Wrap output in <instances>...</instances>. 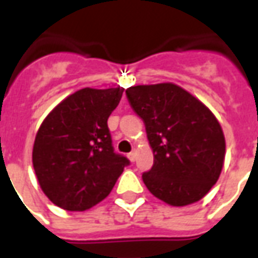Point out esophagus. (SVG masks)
<instances>
[{"instance_id": "1", "label": "esophagus", "mask_w": 258, "mask_h": 258, "mask_svg": "<svg viewBox=\"0 0 258 258\" xmlns=\"http://www.w3.org/2000/svg\"><path fill=\"white\" fill-rule=\"evenodd\" d=\"M128 159H130V162H135V159H137V153H135V152L128 153Z\"/></svg>"}]
</instances>
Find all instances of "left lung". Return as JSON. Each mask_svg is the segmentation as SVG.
Instances as JSON below:
<instances>
[{
  "label": "left lung",
  "mask_w": 258,
  "mask_h": 258,
  "mask_svg": "<svg viewBox=\"0 0 258 258\" xmlns=\"http://www.w3.org/2000/svg\"><path fill=\"white\" fill-rule=\"evenodd\" d=\"M125 95L145 124L153 151V166L142 174L146 188L171 206L202 199L217 182L225 157L216 116L171 83L130 87Z\"/></svg>",
  "instance_id": "8db88e82"
}]
</instances>
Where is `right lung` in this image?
Here are the masks:
<instances>
[{"instance_id": "right-lung-1", "label": "right lung", "mask_w": 258, "mask_h": 258, "mask_svg": "<svg viewBox=\"0 0 258 258\" xmlns=\"http://www.w3.org/2000/svg\"><path fill=\"white\" fill-rule=\"evenodd\" d=\"M124 88H83L42 121L33 146L38 184L53 205L84 211L110 194L130 160L114 152L107 118Z\"/></svg>"}]
</instances>
